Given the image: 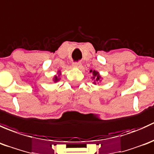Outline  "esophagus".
<instances>
[{
  "label": "esophagus",
  "instance_id": "1",
  "mask_svg": "<svg viewBox=\"0 0 154 154\" xmlns=\"http://www.w3.org/2000/svg\"><path fill=\"white\" fill-rule=\"evenodd\" d=\"M72 66H74V67H77V68H79L82 66V63L80 62V61H75V62H73V64H72Z\"/></svg>",
  "mask_w": 154,
  "mask_h": 154
}]
</instances>
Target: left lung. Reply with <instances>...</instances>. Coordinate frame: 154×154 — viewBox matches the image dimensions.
Returning <instances> with one entry per match:
<instances>
[{"instance_id":"left-lung-1","label":"left lung","mask_w":154,"mask_h":154,"mask_svg":"<svg viewBox=\"0 0 154 154\" xmlns=\"http://www.w3.org/2000/svg\"><path fill=\"white\" fill-rule=\"evenodd\" d=\"M92 72V70H90V72ZM93 76L92 77L93 78V79L94 80V82H99V81H100V75H99V72H96V71H93ZM94 82V83H95Z\"/></svg>"}]
</instances>
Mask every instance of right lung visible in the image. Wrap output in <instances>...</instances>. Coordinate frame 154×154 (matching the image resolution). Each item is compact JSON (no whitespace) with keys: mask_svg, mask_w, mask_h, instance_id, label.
Here are the masks:
<instances>
[{"mask_svg":"<svg viewBox=\"0 0 154 154\" xmlns=\"http://www.w3.org/2000/svg\"><path fill=\"white\" fill-rule=\"evenodd\" d=\"M59 80V79H58V77L57 76H55V78H54V82H58V81Z\"/></svg>","mask_w":154,"mask_h":154,"instance_id":"obj_1","label":"right lung"}]
</instances>
